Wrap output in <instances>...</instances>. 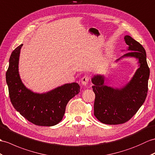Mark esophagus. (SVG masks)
Here are the masks:
<instances>
[{
    "label": "esophagus",
    "instance_id": "1",
    "mask_svg": "<svg viewBox=\"0 0 155 155\" xmlns=\"http://www.w3.org/2000/svg\"><path fill=\"white\" fill-rule=\"evenodd\" d=\"M89 81V77L88 76H84L81 79V83L84 86H86L88 83Z\"/></svg>",
    "mask_w": 155,
    "mask_h": 155
}]
</instances>
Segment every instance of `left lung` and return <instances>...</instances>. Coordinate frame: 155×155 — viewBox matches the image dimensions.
Instances as JSON below:
<instances>
[{
	"label": "left lung",
	"instance_id": "obj_1",
	"mask_svg": "<svg viewBox=\"0 0 155 155\" xmlns=\"http://www.w3.org/2000/svg\"><path fill=\"white\" fill-rule=\"evenodd\" d=\"M124 41L128 45L127 50L129 52L116 62L125 57L137 60L138 69L131 80L121 88L105 84L106 77L104 74H95L91 80L96 96L94 114L100 122L105 124L117 125L129 121L143 104L148 91L150 70L145 50L128 35H125Z\"/></svg>",
	"mask_w": 155,
	"mask_h": 155
}]
</instances>
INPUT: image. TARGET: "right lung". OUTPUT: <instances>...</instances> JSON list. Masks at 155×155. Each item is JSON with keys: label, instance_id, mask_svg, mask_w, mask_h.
Segmentation results:
<instances>
[{"label": "right lung", "instance_id": "right-lung-1", "mask_svg": "<svg viewBox=\"0 0 155 155\" xmlns=\"http://www.w3.org/2000/svg\"><path fill=\"white\" fill-rule=\"evenodd\" d=\"M21 44L14 50L6 73L10 101L15 110L31 123L53 126L62 120L69 100L80 92L77 82L67 83L44 93L34 92L21 80L18 64Z\"/></svg>", "mask_w": 155, "mask_h": 155}]
</instances>
